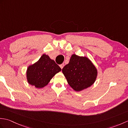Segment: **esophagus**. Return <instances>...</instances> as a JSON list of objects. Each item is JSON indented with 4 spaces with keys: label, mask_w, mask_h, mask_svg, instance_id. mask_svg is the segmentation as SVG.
<instances>
[{
    "label": "esophagus",
    "mask_w": 128,
    "mask_h": 128,
    "mask_svg": "<svg viewBox=\"0 0 128 128\" xmlns=\"http://www.w3.org/2000/svg\"><path fill=\"white\" fill-rule=\"evenodd\" d=\"M60 68L62 69V68H63V67H64V64H60Z\"/></svg>",
    "instance_id": "obj_1"
}]
</instances>
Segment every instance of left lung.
I'll list each match as a JSON object with an SVG mask.
<instances>
[{"label": "left lung", "instance_id": "obj_1", "mask_svg": "<svg viewBox=\"0 0 128 128\" xmlns=\"http://www.w3.org/2000/svg\"><path fill=\"white\" fill-rule=\"evenodd\" d=\"M69 85L76 91H80L93 84L97 77V69L86 57L73 54L69 64L62 69Z\"/></svg>", "mask_w": 128, "mask_h": 128}]
</instances>
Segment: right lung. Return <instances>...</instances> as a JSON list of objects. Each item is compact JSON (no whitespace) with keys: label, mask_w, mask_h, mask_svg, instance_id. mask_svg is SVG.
<instances>
[{"label":"right lung","mask_w":128,"mask_h":128,"mask_svg":"<svg viewBox=\"0 0 128 128\" xmlns=\"http://www.w3.org/2000/svg\"><path fill=\"white\" fill-rule=\"evenodd\" d=\"M61 68L48 56L43 54L38 61L29 66L27 70L28 82L36 88H42L48 84Z\"/></svg>","instance_id":"right-lung-1"}]
</instances>
